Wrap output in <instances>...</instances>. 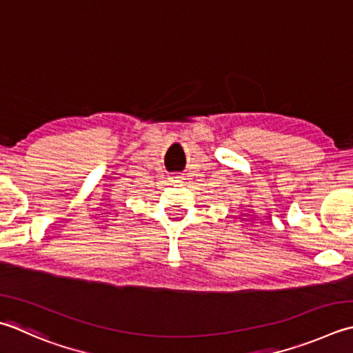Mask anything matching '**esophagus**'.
I'll return each mask as SVG.
<instances>
[{
	"label": "esophagus",
	"mask_w": 353,
	"mask_h": 353,
	"mask_svg": "<svg viewBox=\"0 0 353 353\" xmlns=\"http://www.w3.org/2000/svg\"><path fill=\"white\" fill-rule=\"evenodd\" d=\"M174 179H181V177H174Z\"/></svg>",
	"instance_id": "obj_1"
}]
</instances>
